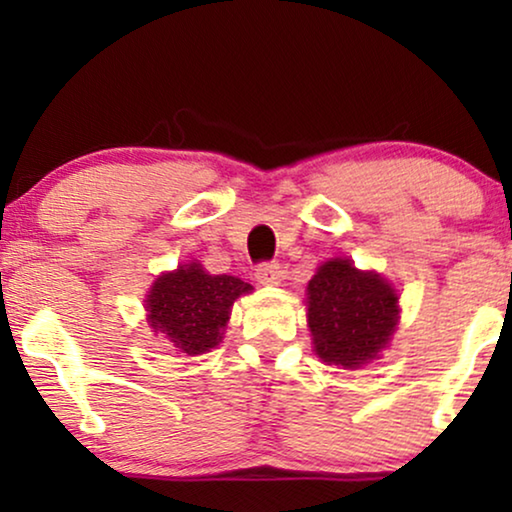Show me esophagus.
<instances>
[{"label":"esophagus","instance_id":"esophagus-1","mask_svg":"<svg viewBox=\"0 0 512 512\" xmlns=\"http://www.w3.org/2000/svg\"><path fill=\"white\" fill-rule=\"evenodd\" d=\"M256 279L265 286H275L282 282V265L277 261H265L256 268Z\"/></svg>","mask_w":512,"mask_h":512}]
</instances>
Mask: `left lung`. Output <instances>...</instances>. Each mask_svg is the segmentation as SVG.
Segmentation results:
<instances>
[{"instance_id":"1","label":"left lung","mask_w":512,"mask_h":512,"mask_svg":"<svg viewBox=\"0 0 512 512\" xmlns=\"http://www.w3.org/2000/svg\"><path fill=\"white\" fill-rule=\"evenodd\" d=\"M398 321V296L375 272H359L345 258L321 265L307 284V324L314 349L333 366L359 368L389 342Z\"/></svg>"}]
</instances>
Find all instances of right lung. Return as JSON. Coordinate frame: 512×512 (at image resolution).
I'll use <instances>...</instances> for the list:
<instances>
[{
	"label": "right lung",
	"mask_w": 512,
	"mask_h": 512,
	"mask_svg": "<svg viewBox=\"0 0 512 512\" xmlns=\"http://www.w3.org/2000/svg\"><path fill=\"white\" fill-rule=\"evenodd\" d=\"M251 284L230 275H207L200 265H186L158 277L146 298L153 331L165 333L181 354H205L219 345L230 305Z\"/></svg>",
	"instance_id": "add662e5"
}]
</instances>
